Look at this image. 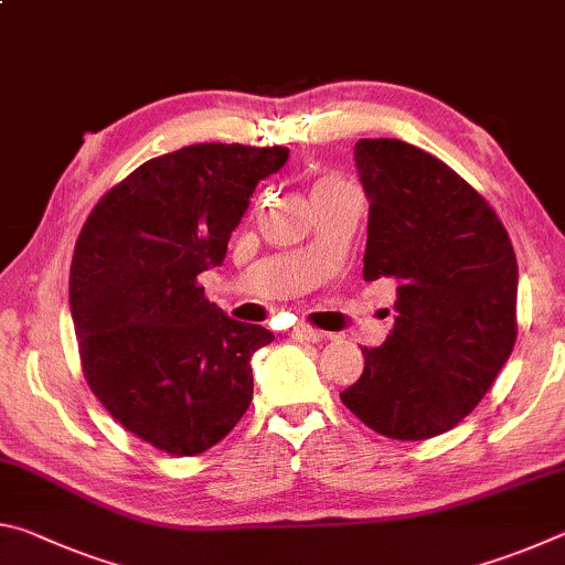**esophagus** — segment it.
I'll use <instances>...</instances> for the list:
<instances>
[{
	"label": "esophagus",
	"instance_id": "34e87169",
	"mask_svg": "<svg viewBox=\"0 0 565 565\" xmlns=\"http://www.w3.org/2000/svg\"><path fill=\"white\" fill-rule=\"evenodd\" d=\"M291 337H294V339H299V341L317 343V341H323V337H327V333L319 331V329H311V327H306V323H296L294 331H291Z\"/></svg>",
	"mask_w": 565,
	"mask_h": 565
}]
</instances>
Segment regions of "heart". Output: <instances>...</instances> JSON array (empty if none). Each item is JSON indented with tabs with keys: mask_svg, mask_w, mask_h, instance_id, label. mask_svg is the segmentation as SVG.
Returning <instances> with one entry per match:
<instances>
[{
	"mask_svg": "<svg viewBox=\"0 0 565 565\" xmlns=\"http://www.w3.org/2000/svg\"><path fill=\"white\" fill-rule=\"evenodd\" d=\"M337 184H343V181L333 179V177H327V179H321L317 186H313V191H317V189H327V186H337Z\"/></svg>",
	"mask_w": 565,
	"mask_h": 565,
	"instance_id": "heart-1",
	"label": "heart"
}]
</instances>
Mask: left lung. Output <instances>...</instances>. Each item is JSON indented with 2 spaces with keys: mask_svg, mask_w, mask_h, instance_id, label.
Masks as SVG:
<instances>
[{
  "mask_svg": "<svg viewBox=\"0 0 565 565\" xmlns=\"http://www.w3.org/2000/svg\"><path fill=\"white\" fill-rule=\"evenodd\" d=\"M353 159L369 199L363 279L398 286L394 331L361 349L341 401L376 434L420 441L471 414L509 361L519 264L486 199L428 151L361 139Z\"/></svg>",
  "mask_w": 565,
  "mask_h": 565,
  "instance_id": "1",
  "label": "left lung"
}]
</instances>
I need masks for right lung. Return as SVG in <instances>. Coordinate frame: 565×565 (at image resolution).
<instances>
[{"label":"right lung","mask_w":565,"mask_h":565,"mask_svg":"<svg viewBox=\"0 0 565 565\" xmlns=\"http://www.w3.org/2000/svg\"><path fill=\"white\" fill-rule=\"evenodd\" d=\"M289 149L191 145L109 189L76 238L70 309L82 369L119 424L171 456L222 441L254 396L252 356L274 333L206 301L256 184Z\"/></svg>","instance_id":"right-lung-1"}]
</instances>
